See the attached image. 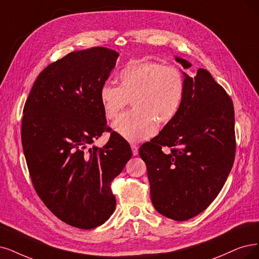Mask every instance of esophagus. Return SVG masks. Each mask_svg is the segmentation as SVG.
Here are the masks:
<instances>
[{
    "label": "esophagus",
    "instance_id": "34e87169",
    "mask_svg": "<svg viewBox=\"0 0 259 259\" xmlns=\"http://www.w3.org/2000/svg\"><path fill=\"white\" fill-rule=\"evenodd\" d=\"M131 149H132V155L133 156H138L139 155V147L136 144H131Z\"/></svg>",
    "mask_w": 259,
    "mask_h": 259
}]
</instances>
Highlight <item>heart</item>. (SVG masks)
<instances>
[{
	"label": "heart",
	"instance_id": "1",
	"mask_svg": "<svg viewBox=\"0 0 259 259\" xmlns=\"http://www.w3.org/2000/svg\"><path fill=\"white\" fill-rule=\"evenodd\" d=\"M120 85L102 84L99 98L105 117L116 118L132 102L135 110L113 123L114 131L131 143L145 141L157 133V120L175 118L183 104L186 80L178 67L156 62L132 61L119 72Z\"/></svg>",
	"mask_w": 259,
	"mask_h": 259
}]
</instances>
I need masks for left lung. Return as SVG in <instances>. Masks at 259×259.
<instances>
[{
	"mask_svg": "<svg viewBox=\"0 0 259 259\" xmlns=\"http://www.w3.org/2000/svg\"><path fill=\"white\" fill-rule=\"evenodd\" d=\"M176 61L186 69L191 67L180 57ZM184 74L186 91L178 114L139 150L154 207L175 221L193 218L213 202L236 154L232 98L206 69L199 68L194 78Z\"/></svg>",
	"mask_w": 259,
	"mask_h": 259,
	"instance_id": "obj_1",
	"label": "left lung"
}]
</instances>
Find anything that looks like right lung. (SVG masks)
<instances>
[{"label":"right lung","mask_w":259,"mask_h":259,"mask_svg":"<svg viewBox=\"0 0 259 259\" xmlns=\"http://www.w3.org/2000/svg\"><path fill=\"white\" fill-rule=\"evenodd\" d=\"M118 53L104 47L73 51L39 73L23 108L22 147L33 187L50 211L73 227L92 229L112 215L111 190L132 156L126 140L108 131L100 88Z\"/></svg>","instance_id":"add662e5"}]
</instances>
